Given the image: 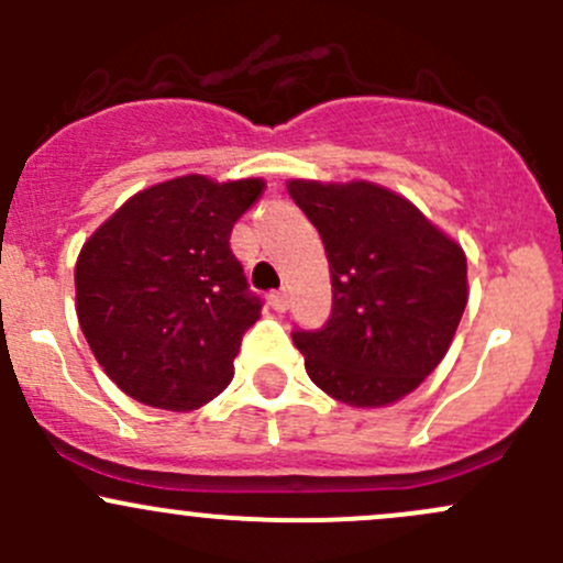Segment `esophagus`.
<instances>
[{
    "instance_id": "1",
    "label": "esophagus",
    "mask_w": 563,
    "mask_h": 563,
    "mask_svg": "<svg viewBox=\"0 0 563 563\" xmlns=\"http://www.w3.org/2000/svg\"><path fill=\"white\" fill-rule=\"evenodd\" d=\"M269 305H272V310L283 313V310L288 308V294L286 291H272L269 294Z\"/></svg>"
}]
</instances>
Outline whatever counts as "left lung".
<instances>
[{
  "label": "left lung",
  "instance_id": "1",
  "mask_svg": "<svg viewBox=\"0 0 563 563\" xmlns=\"http://www.w3.org/2000/svg\"><path fill=\"white\" fill-rule=\"evenodd\" d=\"M288 192L321 234L332 272L329 321L291 332L305 371L349 406L400 400L455 338L468 302L463 247L373 181L291 179Z\"/></svg>",
  "mask_w": 563,
  "mask_h": 563
}]
</instances>
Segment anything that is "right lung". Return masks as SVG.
I'll return each mask as SVG.
<instances>
[{"instance_id":"obj_1","label":"right lung","mask_w":563,"mask_h":563,"mask_svg":"<svg viewBox=\"0 0 563 563\" xmlns=\"http://www.w3.org/2000/svg\"><path fill=\"white\" fill-rule=\"evenodd\" d=\"M261 179L201 174L135 192L78 253L76 313L95 360L144 406L192 411L229 387L261 299L231 229Z\"/></svg>"}]
</instances>
